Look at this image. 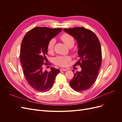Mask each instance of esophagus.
Wrapping results in <instances>:
<instances>
[{"mask_svg": "<svg viewBox=\"0 0 122 122\" xmlns=\"http://www.w3.org/2000/svg\"><path fill=\"white\" fill-rule=\"evenodd\" d=\"M60 71H61V72H62V71H67V70L66 69H64V68H61V69H60Z\"/></svg>", "mask_w": 122, "mask_h": 122, "instance_id": "obj_1", "label": "esophagus"}]
</instances>
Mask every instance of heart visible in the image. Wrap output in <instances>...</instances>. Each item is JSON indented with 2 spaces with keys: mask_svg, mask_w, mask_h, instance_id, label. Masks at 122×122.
<instances>
[{
  "mask_svg": "<svg viewBox=\"0 0 122 122\" xmlns=\"http://www.w3.org/2000/svg\"><path fill=\"white\" fill-rule=\"evenodd\" d=\"M60 38L65 45L68 47H72L74 44V39L71 35L68 34H62ZM54 44L55 40L53 39L50 40L48 42L47 45V50L49 53L53 51ZM70 60L71 57L69 56H58L54 58V63L61 67H65L67 65V63Z\"/></svg>",
  "mask_w": 122,
  "mask_h": 122,
  "instance_id": "b5f03b06",
  "label": "heart"
}]
</instances>
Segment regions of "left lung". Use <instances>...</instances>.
Here are the masks:
<instances>
[{"label":"left lung","instance_id":"left-lung-1","mask_svg":"<svg viewBox=\"0 0 122 122\" xmlns=\"http://www.w3.org/2000/svg\"><path fill=\"white\" fill-rule=\"evenodd\" d=\"M64 30L76 40L79 60L74 66L80 65L81 68L80 72L74 73L70 85L77 92L87 90L95 82L101 65L100 43L93 31L82 27L66 28Z\"/></svg>","mask_w":122,"mask_h":122}]
</instances>
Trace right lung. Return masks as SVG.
<instances>
[{
	"mask_svg": "<svg viewBox=\"0 0 122 122\" xmlns=\"http://www.w3.org/2000/svg\"><path fill=\"white\" fill-rule=\"evenodd\" d=\"M61 30V28L36 27L27 32L22 41L20 58L25 78L33 88L39 92L49 91L60 72L54 67H51L49 72L44 71L43 66L47 60L48 42Z\"/></svg>",
	"mask_w": 122,
	"mask_h": 122,
	"instance_id": "right-lung-1",
	"label": "right lung"
}]
</instances>
